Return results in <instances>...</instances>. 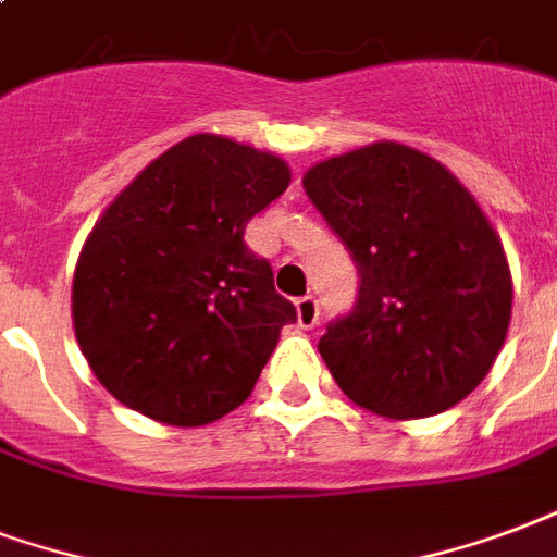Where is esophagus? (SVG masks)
Instances as JSON below:
<instances>
[{
	"label": "esophagus",
	"mask_w": 557,
	"mask_h": 557,
	"mask_svg": "<svg viewBox=\"0 0 557 557\" xmlns=\"http://www.w3.org/2000/svg\"><path fill=\"white\" fill-rule=\"evenodd\" d=\"M296 323L299 329H314L320 323V302L314 296L296 299Z\"/></svg>",
	"instance_id": "34e87169"
}]
</instances>
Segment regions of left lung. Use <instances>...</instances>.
Here are the masks:
<instances>
[{"label": "left lung", "mask_w": 557, "mask_h": 557, "mask_svg": "<svg viewBox=\"0 0 557 557\" xmlns=\"http://www.w3.org/2000/svg\"><path fill=\"white\" fill-rule=\"evenodd\" d=\"M302 186L359 273L356 306L318 344L341 392L383 418L472 395L505 344L513 284L466 186L397 141L320 162Z\"/></svg>", "instance_id": "obj_1"}]
</instances>
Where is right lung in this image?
Returning <instances> with one entry per match:
<instances>
[{
  "label": "right lung",
  "instance_id": "1",
  "mask_svg": "<svg viewBox=\"0 0 557 557\" xmlns=\"http://www.w3.org/2000/svg\"><path fill=\"white\" fill-rule=\"evenodd\" d=\"M290 184L273 153L177 141L107 207L73 275V329L124 407L201 428L237 409L296 308L246 225Z\"/></svg>",
  "mask_w": 557,
  "mask_h": 557
}]
</instances>
